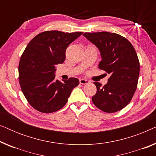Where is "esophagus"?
I'll return each mask as SVG.
<instances>
[{"mask_svg":"<svg viewBox=\"0 0 156 156\" xmlns=\"http://www.w3.org/2000/svg\"><path fill=\"white\" fill-rule=\"evenodd\" d=\"M80 83L81 84H88V83H89V82L88 80H84V79H80Z\"/></svg>","mask_w":156,"mask_h":156,"instance_id":"34e87169","label":"esophagus"}]
</instances>
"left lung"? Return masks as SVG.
Returning a JSON list of instances; mask_svg holds the SVG:
<instances>
[{"instance_id": "left-lung-1", "label": "left lung", "mask_w": 156, "mask_h": 156, "mask_svg": "<svg viewBox=\"0 0 156 156\" xmlns=\"http://www.w3.org/2000/svg\"><path fill=\"white\" fill-rule=\"evenodd\" d=\"M83 35L99 49V69L111 75L103 87L94 82L97 93L92 102L104 112H119L129 104L137 88L140 63L135 49L126 38L116 33H84Z\"/></svg>"}]
</instances>
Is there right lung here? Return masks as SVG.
<instances>
[{"label":"right lung","mask_w":156,"mask_h":156,"mask_svg":"<svg viewBox=\"0 0 156 156\" xmlns=\"http://www.w3.org/2000/svg\"><path fill=\"white\" fill-rule=\"evenodd\" d=\"M82 32L63 33L45 31L29 42L18 66L19 82L28 103L42 113H52L63 107L78 79L71 77L63 82L55 80V65L62 64L66 49Z\"/></svg>","instance_id":"add662e5"}]
</instances>
